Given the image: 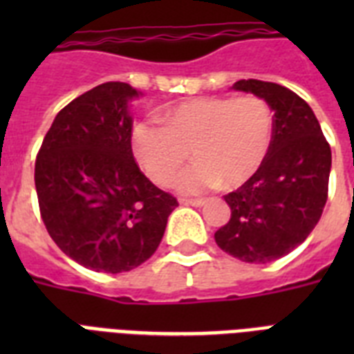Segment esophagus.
<instances>
[{
	"instance_id": "obj_1",
	"label": "esophagus",
	"mask_w": 354,
	"mask_h": 354,
	"mask_svg": "<svg viewBox=\"0 0 354 354\" xmlns=\"http://www.w3.org/2000/svg\"><path fill=\"white\" fill-rule=\"evenodd\" d=\"M180 204H183V205H193V207H202V205H204L205 202H204V200H198V198H194V200L182 198V200H180Z\"/></svg>"
}]
</instances>
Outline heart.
<instances>
[{
	"label": "heart",
	"instance_id": "obj_1",
	"mask_svg": "<svg viewBox=\"0 0 354 354\" xmlns=\"http://www.w3.org/2000/svg\"><path fill=\"white\" fill-rule=\"evenodd\" d=\"M161 121L133 124V158L152 182L169 185L191 149L196 163L174 182L185 194L244 185L263 167L274 139V112L255 95L196 97L167 108Z\"/></svg>",
	"mask_w": 354,
	"mask_h": 354
}]
</instances>
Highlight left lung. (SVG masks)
Segmentation results:
<instances>
[{
	"instance_id": "obj_1",
	"label": "left lung",
	"mask_w": 354,
	"mask_h": 354,
	"mask_svg": "<svg viewBox=\"0 0 354 354\" xmlns=\"http://www.w3.org/2000/svg\"><path fill=\"white\" fill-rule=\"evenodd\" d=\"M233 90L268 102L274 139L255 176L224 196L232 218L215 241L244 263H272L299 246L318 224L327 202L330 147L313 108L285 86L248 79Z\"/></svg>"
}]
</instances>
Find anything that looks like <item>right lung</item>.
Listing matches in <instances>:
<instances>
[{
    "label": "right lung",
    "instance_id": "right-lung-1",
    "mask_svg": "<svg viewBox=\"0 0 354 354\" xmlns=\"http://www.w3.org/2000/svg\"><path fill=\"white\" fill-rule=\"evenodd\" d=\"M141 95L104 82L57 113L36 156L41 221L68 257L119 274L158 250L176 198L139 171L128 102Z\"/></svg>",
    "mask_w": 354,
    "mask_h": 354
}]
</instances>
